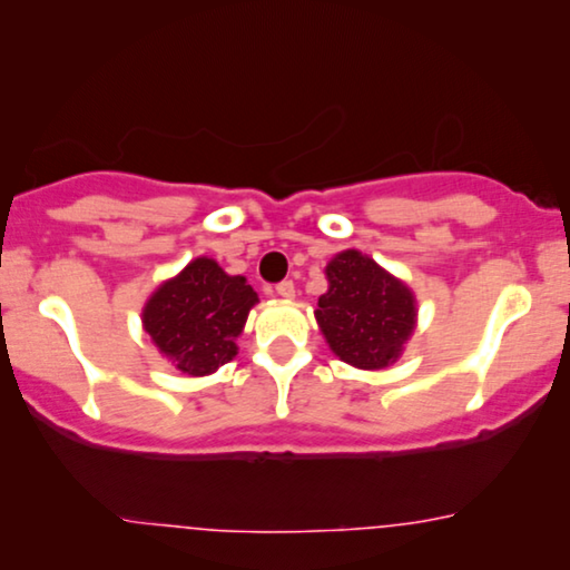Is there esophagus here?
<instances>
[{"label":"esophagus","mask_w":570,"mask_h":570,"mask_svg":"<svg viewBox=\"0 0 570 570\" xmlns=\"http://www.w3.org/2000/svg\"><path fill=\"white\" fill-rule=\"evenodd\" d=\"M276 294H278V297H284V299H292L294 297L292 281H281V284H276Z\"/></svg>","instance_id":"1"}]
</instances>
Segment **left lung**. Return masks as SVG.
Masks as SVG:
<instances>
[{
    "label": "left lung",
    "instance_id": "left-lung-1",
    "mask_svg": "<svg viewBox=\"0 0 570 570\" xmlns=\"http://www.w3.org/2000/svg\"><path fill=\"white\" fill-rule=\"evenodd\" d=\"M326 278L315 321L332 353L368 372L401 358L416 326L414 292L358 249L340 252L326 265Z\"/></svg>",
    "mask_w": 570,
    "mask_h": 570
}]
</instances>
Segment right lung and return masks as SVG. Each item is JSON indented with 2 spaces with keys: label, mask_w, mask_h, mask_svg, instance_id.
Returning a JSON list of instances; mask_svg holds the SVG:
<instances>
[{
  "label": "right lung",
  "mask_w": 570,
  "mask_h": 570,
  "mask_svg": "<svg viewBox=\"0 0 570 570\" xmlns=\"http://www.w3.org/2000/svg\"><path fill=\"white\" fill-rule=\"evenodd\" d=\"M257 303L244 276H228L215 259L196 257L150 294L142 326L183 374L204 376L236 358V337Z\"/></svg>",
  "instance_id": "obj_1"
}]
</instances>
